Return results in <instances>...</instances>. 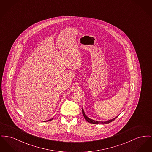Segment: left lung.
I'll return each instance as SVG.
<instances>
[{
    "mask_svg": "<svg viewBox=\"0 0 152 152\" xmlns=\"http://www.w3.org/2000/svg\"><path fill=\"white\" fill-rule=\"evenodd\" d=\"M82 113H83V116L85 118V119H86V121H87V122H88L89 123H91V124H109V123H110V122H111L112 121H113L114 120H115V119L116 118V116L115 118H113V119H110V120H108L107 121H104V122H103V121H102V122H100V121H95V120H93V119H90L89 118H88V116H87L86 115V114H85V113H84V110H83V108H82Z\"/></svg>",
    "mask_w": 152,
    "mask_h": 152,
    "instance_id": "left-lung-1",
    "label": "left lung"
}]
</instances>
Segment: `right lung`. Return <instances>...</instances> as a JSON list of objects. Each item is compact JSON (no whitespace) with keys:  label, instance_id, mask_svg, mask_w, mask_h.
Returning a JSON list of instances; mask_svg holds the SVG:
<instances>
[{"label":"right lung","instance_id":"1","mask_svg":"<svg viewBox=\"0 0 152 152\" xmlns=\"http://www.w3.org/2000/svg\"><path fill=\"white\" fill-rule=\"evenodd\" d=\"M53 119V118L52 119H49V120H48L47 121H51V120H52Z\"/></svg>","mask_w":152,"mask_h":152}]
</instances>
